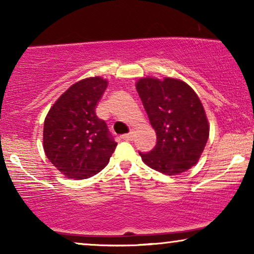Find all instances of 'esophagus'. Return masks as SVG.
<instances>
[{"label":"esophagus","mask_w":254,"mask_h":254,"mask_svg":"<svg viewBox=\"0 0 254 254\" xmlns=\"http://www.w3.org/2000/svg\"><path fill=\"white\" fill-rule=\"evenodd\" d=\"M121 138H123V140H125V141H133L134 134L133 133L124 134V135H121Z\"/></svg>","instance_id":"1"}]
</instances>
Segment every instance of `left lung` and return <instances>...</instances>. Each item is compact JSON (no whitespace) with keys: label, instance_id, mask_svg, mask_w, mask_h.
I'll return each mask as SVG.
<instances>
[{"label":"left lung","instance_id":"1","mask_svg":"<svg viewBox=\"0 0 254 254\" xmlns=\"http://www.w3.org/2000/svg\"><path fill=\"white\" fill-rule=\"evenodd\" d=\"M138 96L157 143L138 154L148 166L168 176L179 175L195 165L209 137V125L194 90L176 78L145 77L136 83Z\"/></svg>","mask_w":254,"mask_h":254}]
</instances>
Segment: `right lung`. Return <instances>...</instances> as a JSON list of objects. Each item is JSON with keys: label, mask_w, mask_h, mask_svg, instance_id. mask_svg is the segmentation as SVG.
Wrapping results in <instances>:
<instances>
[{"label": "right lung", "mask_w": 254, "mask_h": 254, "mask_svg": "<svg viewBox=\"0 0 254 254\" xmlns=\"http://www.w3.org/2000/svg\"><path fill=\"white\" fill-rule=\"evenodd\" d=\"M107 81L89 77L72 84L48 112L44 124V150L65 177L86 179L107 165L117 142L96 106Z\"/></svg>", "instance_id": "add662e5"}]
</instances>
